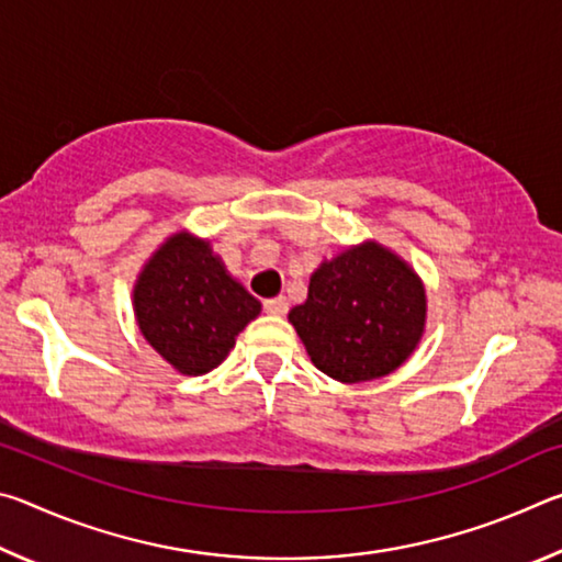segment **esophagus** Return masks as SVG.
Masks as SVG:
<instances>
[{
    "label": "esophagus",
    "instance_id": "34e87169",
    "mask_svg": "<svg viewBox=\"0 0 562 562\" xmlns=\"http://www.w3.org/2000/svg\"><path fill=\"white\" fill-rule=\"evenodd\" d=\"M290 310V302L284 297H272V300H265V312H270V315H284V312Z\"/></svg>",
    "mask_w": 562,
    "mask_h": 562
}]
</instances>
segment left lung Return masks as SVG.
<instances>
[{"mask_svg": "<svg viewBox=\"0 0 562 562\" xmlns=\"http://www.w3.org/2000/svg\"><path fill=\"white\" fill-rule=\"evenodd\" d=\"M290 322L319 372L345 384L372 382L412 357L426 292L398 255L369 240L319 265Z\"/></svg>", "mask_w": 562, "mask_h": 562, "instance_id": "obj_1", "label": "left lung"}]
</instances>
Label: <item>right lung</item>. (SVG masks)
Returning <instances> with one entry per match:
<instances>
[{"mask_svg": "<svg viewBox=\"0 0 562 562\" xmlns=\"http://www.w3.org/2000/svg\"><path fill=\"white\" fill-rule=\"evenodd\" d=\"M133 310L140 335L170 367L201 376L231 355L260 302L227 274L211 243L176 233L140 270Z\"/></svg>", "mask_w": 562, "mask_h": 562, "instance_id": "obj_1", "label": "right lung"}]
</instances>
